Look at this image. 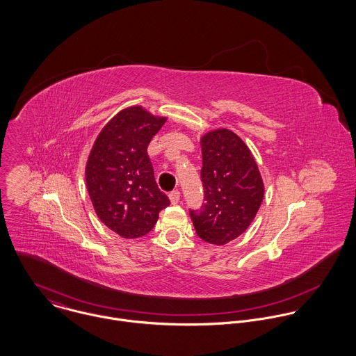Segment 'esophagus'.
I'll list each match as a JSON object with an SVG mask.
<instances>
[{
    "instance_id": "34e87169",
    "label": "esophagus",
    "mask_w": 356,
    "mask_h": 356,
    "mask_svg": "<svg viewBox=\"0 0 356 356\" xmlns=\"http://www.w3.org/2000/svg\"><path fill=\"white\" fill-rule=\"evenodd\" d=\"M168 197H170L171 204H178L179 203V200H181V193H179V191H172V192L168 195Z\"/></svg>"
}]
</instances>
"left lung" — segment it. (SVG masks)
Here are the masks:
<instances>
[{"mask_svg": "<svg viewBox=\"0 0 356 356\" xmlns=\"http://www.w3.org/2000/svg\"><path fill=\"white\" fill-rule=\"evenodd\" d=\"M203 153L204 200L200 212H191L197 236L205 243L225 245L252 223L264 196V184L248 145L229 129L207 131Z\"/></svg>", "mask_w": 356, "mask_h": 356, "instance_id": "1", "label": "left lung"}]
</instances>
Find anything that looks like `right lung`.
<instances>
[{
	"label": "right lung",
	"mask_w": 356,
	"mask_h": 356,
	"mask_svg": "<svg viewBox=\"0 0 356 356\" xmlns=\"http://www.w3.org/2000/svg\"><path fill=\"white\" fill-rule=\"evenodd\" d=\"M167 116L140 105L119 111L99 133L85 167L86 188L102 223L123 238L149 233L170 205L157 188L148 145Z\"/></svg>",
	"instance_id": "add662e5"
}]
</instances>
